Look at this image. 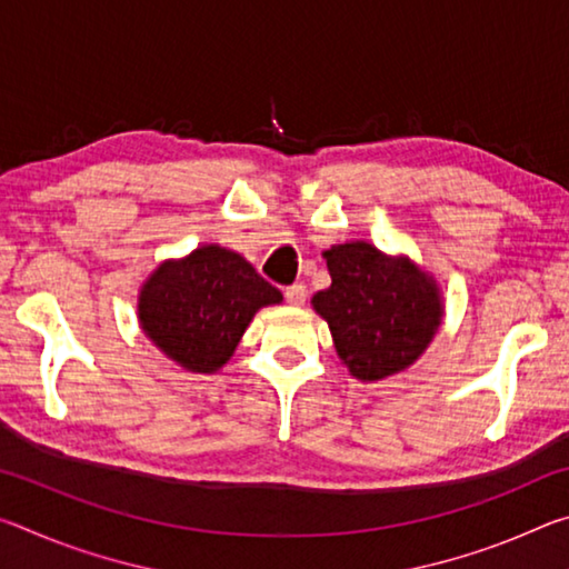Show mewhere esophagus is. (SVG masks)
<instances>
[{
  "label": "esophagus",
  "instance_id": "obj_1",
  "mask_svg": "<svg viewBox=\"0 0 569 569\" xmlns=\"http://www.w3.org/2000/svg\"><path fill=\"white\" fill-rule=\"evenodd\" d=\"M286 301L291 306H303L306 303V296H308V288L303 283H293L286 288Z\"/></svg>",
  "mask_w": 569,
  "mask_h": 569
}]
</instances>
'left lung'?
Returning <instances> with one entry per match:
<instances>
[{
  "label": "left lung",
  "instance_id": "8db88e82",
  "mask_svg": "<svg viewBox=\"0 0 569 569\" xmlns=\"http://www.w3.org/2000/svg\"><path fill=\"white\" fill-rule=\"evenodd\" d=\"M323 256L331 286L313 296V308L329 321L346 369L377 381L417 361L441 323L435 281L363 240Z\"/></svg>",
  "mask_w": 569,
  "mask_h": 569
}]
</instances>
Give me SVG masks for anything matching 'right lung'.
<instances>
[{
    "label": "right lung",
    "instance_id": "obj_1",
    "mask_svg": "<svg viewBox=\"0 0 569 569\" xmlns=\"http://www.w3.org/2000/svg\"><path fill=\"white\" fill-rule=\"evenodd\" d=\"M281 298L246 258L203 246L150 276L140 293V323L182 369L210 373L230 359L258 308Z\"/></svg>",
    "mask_w": 569,
    "mask_h": 569
}]
</instances>
